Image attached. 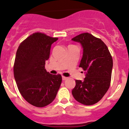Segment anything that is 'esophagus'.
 Segmentation results:
<instances>
[{
    "label": "esophagus",
    "mask_w": 129,
    "mask_h": 129,
    "mask_svg": "<svg viewBox=\"0 0 129 129\" xmlns=\"http://www.w3.org/2000/svg\"><path fill=\"white\" fill-rule=\"evenodd\" d=\"M67 79H68V77H67L62 76V80H67Z\"/></svg>",
    "instance_id": "obj_1"
}]
</instances>
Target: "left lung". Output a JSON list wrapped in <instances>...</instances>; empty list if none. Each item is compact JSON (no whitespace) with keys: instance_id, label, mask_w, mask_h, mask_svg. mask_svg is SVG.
I'll return each mask as SVG.
<instances>
[{"instance_id":"left-lung-1","label":"left lung","mask_w":129,"mask_h":129,"mask_svg":"<svg viewBox=\"0 0 129 129\" xmlns=\"http://www.w3.org/2000/svg\"><path fill=\"white\" fill-rule=\"evenodd\" d=\"M83 48L79 67L85 71L84 80H75L72 93L77 102L93 105L104 97L110 87L113 60L105 43L89 33H83L72 39Z\"/></svg>"}]
</instances>
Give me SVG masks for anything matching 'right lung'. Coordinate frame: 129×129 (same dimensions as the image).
Here are the masks:
<instances>
[{"label": "right lung", "instance_id": "right-lung-1", "mask_svg": "<svg viewBox=\"0 0 129 129\" xmlns=\"http://www.w3.org/2000/svg\"><path fill=\"white\" fill-rule=\"evenodd\" d=\"M57 40L36 32L21 42L17 50L14 75L18 89L27 102L37 107L52 102L62 82L60 74L52 75L45 69L51 45Z\"/></svg>", "mask_w": 129, "mask_h": 129}]
</instances>
